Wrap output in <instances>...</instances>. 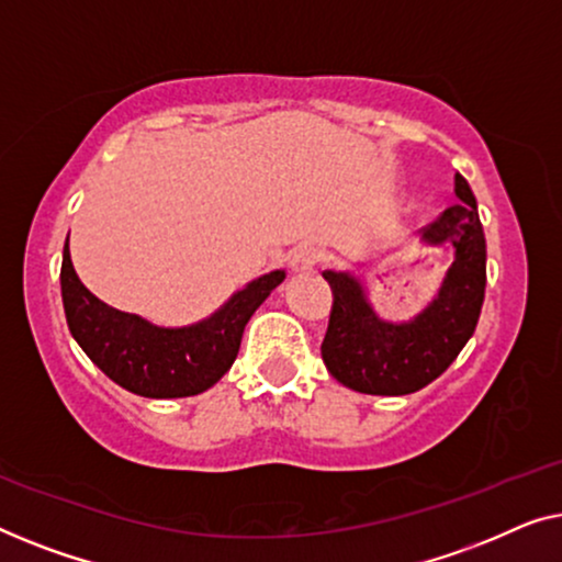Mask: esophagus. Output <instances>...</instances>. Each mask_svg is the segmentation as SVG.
I'll return each instance as SVG.
<instances>
[{"mask_svg": "<svg viewBox=\"0 0 562 562\" xmlns=\"http://www.w3.org/2000/svg\"><path fill=\"white\" fill-rule=\"evenodd\" d=\"M321 262V251L315 247H297L290 255V270L292 272H307Z\"/></svg>", "mask_w": 562, "mask_h": 562, "instance_id": "1", "label": "esophagus"}]
</instances>
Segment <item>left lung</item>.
Segmentation results:
<instances>
[{
  "label": "left lung",
  "instance_id": "8db88e82",
  "mask_svg": "<svg viewBox=\"0 0 562 562\" xmlns=\"http://www.w3.org/2000/svg\"><path fill=\"white\" fill-rule=\"evenodd\" d=\"M453 183L456 205L423 228V239L450 241L456 259L438 297L417 318L379 321L357 280L346 272H323L334 288V307L321 357L330 376L353 392L397 397L423 390L456 361L476 330L486 290V239L469 183L458 172Z\"/></svg>",
  "mask_w": 562,
  "mask_h": 562
}]
</instances>
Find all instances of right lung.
<instances>
[{
    "label": "right lung",
    "instance_id": "add662e5",
    "mask_svg": "<svg viewBox=\"0 0 562 562\" xmlns=\"http://www.w3.org/2000/svg\"><path fill=\"white\" fill-rule=\"evenodd\" d=\"M284 280L270 272L249 282L209 321L188 328H157L109 307L86 290L63 249L60 295L68 328L78 346L104 374L139 397H193L218 382L239 353L244 326L267 295Z\"/></svg>",
    "mask_w": 562,
    "mask_h": 562
}]
</instances>
